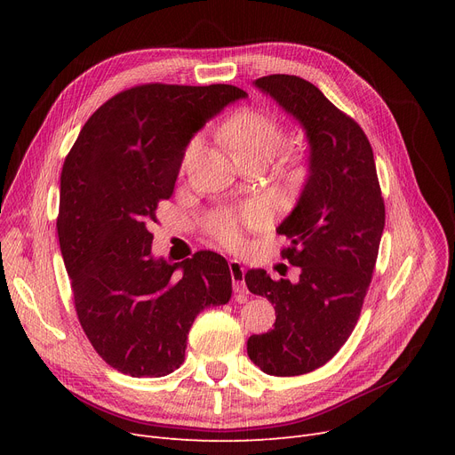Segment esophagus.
Instances as JSON below:
<instances>
[{"instance_id":"1","label":"esophagus","mask_w":455,"mask_h":455,"mask_svg":"<svg viewBox=\"0 0 455 455\" xmlns=\"http://www.w3.org/2000/svg\"><path fill=\"white\" fill-rule=\"evenodd\" d=\"M228 269H230V276H232V283H234V291L240 295V300L245 299L247 295V288H245V267L242 266V261L237 259H230L228 261Z\"/></svg>"}]
</instances>
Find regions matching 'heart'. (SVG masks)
Returning a JSON list of instances; mask_svg holds the SVG:
<instances>
[{
  "mask_svg": "<svg viewBox=\"0 0 455 455\" xmlns=\"http://www.w3.org/2000/svg\"><path fill=\"white\" fill-rule=\"evenodd\" d=\"M223 140L232 148L237 162L264 158L271 160L282 143V125L273 114L264 110L247 108L234 114L221 129ZM201 138L189 140L182 155V167H186L201 149ZM269 220L267 210L252 203L240 212H227L213 223L212 232L218 240L228 247H240L243 243L242 232L261 228Z\"/></svg>",
  "mask_w": 455,
  "mask_h": 455,
  "instance_id": "heart-1",
  "label": "heart"
}]
</instances>
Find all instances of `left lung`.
Listing matches in <instances>:
<instances>
[{
	"mask_svg": "<svg viewBox=\"0 0 455 455\" xmlns=\"http://www.w3.org/2000/svg\"><path fill=\"white\" fill-rule=\"evenodd\" d=\"M293 116L309 146L302 194L280 227L291 245L282 258L300 267L297 282L251 269V293L275 304V328L251 336V362L273 376H299L330 362L362 314L372 278L386 206L372 148L352 117L297 76L254 81Z\"/></svg>",
	"mask_w": 455,
	"mask_h": 455,
	"instance_id": "8db88e82",
	"label": "left lung"
}]
</instances>
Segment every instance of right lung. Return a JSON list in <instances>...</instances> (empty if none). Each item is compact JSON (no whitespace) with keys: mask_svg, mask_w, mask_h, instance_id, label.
<instances>
[{"mask_svg":"<svg viewBox=\"0 0 455 455\" xmlns=\"http://www.w3.org/2000/svg\"><path fill=\"white\" fill-rule=\"evenodd\" d=\"M243 98L232 84L134 86L90 116L64 160L57 232L76 312L119 372L160 378L179 369L196 317L232 295L221 254L170 264L153 256L149 227L173 196L189 140Z\"/></svg>","mask_w":455,"mask_h":455,"instance_id":"right-lung-1","label":"right lung"}]
</instances>
